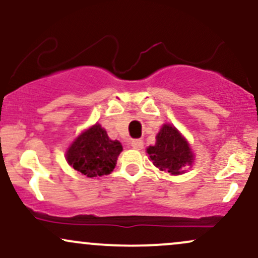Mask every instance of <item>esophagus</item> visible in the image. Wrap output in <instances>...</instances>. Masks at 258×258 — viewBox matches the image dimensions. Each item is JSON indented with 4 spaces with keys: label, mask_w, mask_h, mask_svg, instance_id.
<instances>
[{
    "label": "esophagus",
    "mask_w": 258,
    "mask_h": 258,
    "mask_svg": "<svg viewBox=\"0 0 258 258\" xmlns=\"http://www.w3.org/2000/svg\"><path fill=\"white\" fill-rule=\"evenodd\" d=\"M131 147L136 150L143 149V141L142 139H133L131 142Z\"/></svg>",
    "instance_id": "obj_1"
}]
</instances>
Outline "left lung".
I'll return each mask as SVG.
<instances>
[{"mask_svg": "<svg viewBox=\"0 0 258 258\" xmlns=\"http://www.w3.org/2000/svg\"><path fill=\"white\" fill-rule=\"evenodd\" d=\"M147 153L154 166L174 176L184 172L183 168L191 166L194 161V154L186 139L170 123L162 125L156 135V143L147 148Z\"/></svg>", "mask_w": 258, "mask_h": 258, "instance_id": "8db88e82", "label": "left lung"}]
</instances>
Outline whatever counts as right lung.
<instances>
[{"label": "right lung", "mask_w": 258, "mask_h": 258, "mask_svg": "<svg viewBox=\"0 0 258 258\" xmlns=\"http://www.w3.org/2000/svg\"><path fill=\"white\" fill-rule=\"evenodd\" d=\"M122 152L119 141H111L99 123L91 126L76 137L67 150V161L74 170L94 178L109 174Z\"/></svg>", "instance_id": "right-lung-1"}]
</instances>
